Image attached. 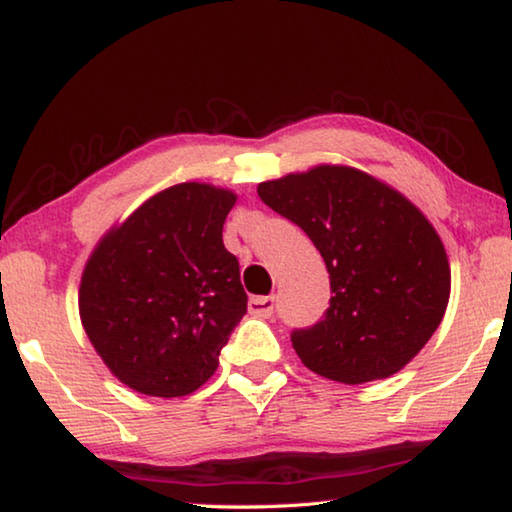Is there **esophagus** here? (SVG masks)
<instances>
[{
	"mask_svg": "<svg viewBox=\"0 0 512 512\" xmlns=\"http://www.w3.org/2000/svg\"><path fill=\"white\" fill-rule=\"evenodd\" d=\"M248 311L257 318H268L275 311V296H255L248 300Z\"/></svg>",
	"mask_w": 512,
	"mask_h": 512,
	"instance_id": "esophagus-1",
	"label": "esophagus"
}]
</instances>
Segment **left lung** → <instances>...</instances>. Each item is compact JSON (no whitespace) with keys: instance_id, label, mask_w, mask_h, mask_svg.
<instances>
[{"instance_id":"left-lung-1","label":"left lung","mask_w":512,"mask_h":512,"mask_svg":"<svg viewBox=\"0 0 512 512\" xmlns=\"http://www.w3.org/2000/svg\"><path fill=\"white\" fill-rule=\"evenodd\" d=\"M257 194L307 232L329 273L325 316L291 334L300 361L341 384L402 370L438 329L452 289L445 246L427 216L341 164L266 180Z\"/></svg>"}]
</instances>
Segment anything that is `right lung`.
<instances>
[{
	"instance_id": "add662e5",
	"label": "right lung",
	"mask_w": 512,
	"mask_h": 512,
	"mask_svg": "<svg viewBox=\"0 0 512 512\" xmlns=\"http://www.w3.org/2000/svg\"><path fill=\"white\" fill-rule=\"evenodd\" d=\"M237 194L180 183L151 196L94 248L79 311L121 384L153 397L201 388L246 314L239 262L223 246Z\"/></svg>"
}]
</instances>
